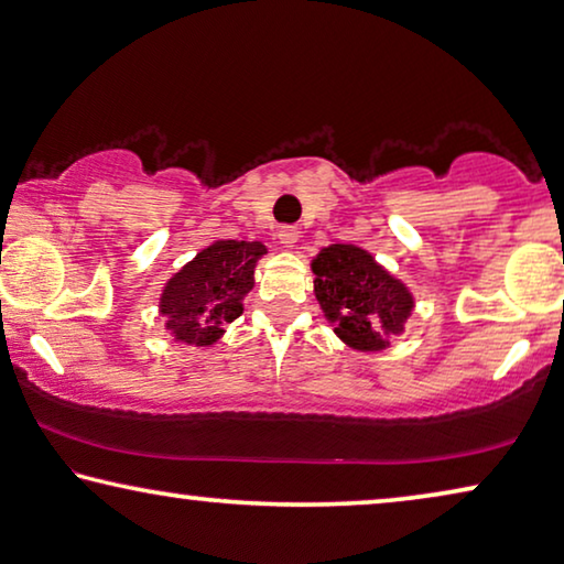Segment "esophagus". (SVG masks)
Masks as SVG:
<instances>
[{"instance_id":"obj_1","label":"esophagus","mask_w":564,"mask_h":564,"mask_svg":"<svg viewBox=\"0 0 564 564\" xmlns=\"http://www.w3.org/2000/svg\"><path fill=\"white\" fill-rule=\"evenodd\" d=\"M301 238V230L293 228V225H283V228L279 230V242L283 248H293Z\"/></svg>"}]
</instances>
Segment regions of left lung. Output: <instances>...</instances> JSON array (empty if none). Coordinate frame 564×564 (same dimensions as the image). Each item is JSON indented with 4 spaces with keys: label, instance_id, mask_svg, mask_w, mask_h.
<instances>
[{
    "label": "left lung",
    "instance_id": "8db88e82",
    "mask_svg": "<svg viewBox=\"0 0 564 564\" xmlns=\"http://www.w3.org/2000/svg\"><path fill=\"white\" fill-rule=\"evenodd\" d=\"M314 296L334 334L357 351H382L405 332L415 299L369 250L334 242L311 260Z\"/></svg>",
    "mask_w": 564,
    "mask_h": 564
}]
</instances>
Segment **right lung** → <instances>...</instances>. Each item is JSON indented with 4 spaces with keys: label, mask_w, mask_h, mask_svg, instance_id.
Instances as JSON below:
<instances>
[{
    "label": "right lung",
    "mask_w": 564,
    "mask_h": 564,
    "mask_svg": "<svg viewBox=\"0 0 564 564\" xmlns=\"http://www.w3.org/2000/svg\"><path fill=\"white\" fill-rule=\"evenodd\" d=\"M268 253L258 240H215L164 283L159 314L174 341L213 347L225 324L242 314V299L256 285V265Z\"/></svg>",
    "instance_id": "obj_1"
}]
</instances>
